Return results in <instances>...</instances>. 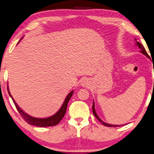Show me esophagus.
<instances>
[{"label": "esophagus", "instance_id": "esophagus-1", "mask_svg": "<svg viewBox=\"0 0 154 154\" xmlns=\"http://www.w3.org/2000/svg\"><path fill=\"white\" fill-rule=\"evenodd\" d=\"M88 84H89V81L86 79H83V81H81V85L83 86H88Z\"/></svg>", "mask_w": 154, "mask_h": 154}]
</instances>
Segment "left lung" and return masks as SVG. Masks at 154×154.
<instances>
[{"label": "left lung", "instance_id": "1", "mask_svg": "<svg viewBox=\"0 0 154 154\" xmlns=\"http://www.w3.org/2000/svg\"><path fill=\"white\" fill-rule=\"evenodd\" d=\"M136 45H138V48H139L140 49H141V52L142 53V54L145 55L146 56H147L148 58H149V55H148V54L146 53V51L145 48H144V47L143 46V45H142L141 43H140L139 42H138V41H136ZM92 110H93V113H94V115L95 116H96V119H97L100 122L102 123V124L104 125V126H109V127H116V126H119V125H111V124H109V123H105V122H103V121H102L101 119H100V118L98 116L97 113H96V111H95V105H94V103H93Z\"/></svg>", "mask_w": 154, "mask_h": 154}]
</instances>
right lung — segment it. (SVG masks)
Segmentation results:
<instances>
[{
	"label": "right lung",
	"instance_id": "right-lung-1",
	"mask_svg": "<svg viewBox=\"0 0 154 154\" xmlns=\"http://www.w3.org/2000/svg\"><path fill=\"white\" fill-rule=\"evenodd\" d=\"M8 94L11 96V97L12 98V96H11L10 92H9L8 88ZM73 91H72L71 92H70L69 94H68L67 97L66 98L65 100H64L62 106L60 107V109L58 110V111L56 113H55V114L54 116H52L45 118V119H38V118H34V117L31 116H29L28 114H27V113H26L23 111V110H21V109L17 105L16 101L13 100V98H12V100L13 103L15 104V106H16L17 110L18 111L19 113L21 115L23 119L24 120L28 123V124L33 125V126H38V127L54 126L58 124V123L62 120L63 118L64 115H65L66 112L68 103V101H69L70 98H71L72 95H73Z\"/></svg>",
	"mask_w": 154,
	"mask_h": 154
}]
</instances>
